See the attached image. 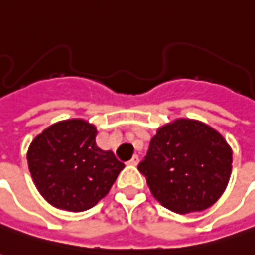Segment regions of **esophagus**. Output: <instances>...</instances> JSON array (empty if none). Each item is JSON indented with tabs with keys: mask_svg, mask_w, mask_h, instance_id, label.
Masks as SVG:
<instances>
[{
	"mask_svg": "<svg viewBox=\"0 0 255 255\" xmlns=\"http://www.w3.org/2000/svg\"><path fill=\"white\" fill-rule=\"evenodd\" d=\"M138 163H139V157H138L136 154H135V156H133V157L131 158L129 161H128V164H129V165H136Z\"/></svg>",
	"mask_w": 255,
	"mask_h": 255,
	"instance_id": "34e87169",
	"label": "esophagus"
}]
</instances>
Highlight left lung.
<instances>
[{"label":"left lung","instance_id":"1","mask_svg":"<svg viewBox=\"0 0 255 255\" xmlns=\"http://www.w3.org/2000/svg\"><path fill=\"white\" fill-rule=\"evenodd\" d=\"M138 170L165 208L178 214L203 211L227 188L232 149L211 127L179 119L158 129Z\"/></svg>","mask_w":255,"mask_h":255}]
</instances>
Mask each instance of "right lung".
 <instances>
[{
  "label": "right lung",
  "instance_id": "right-lung-1",
  "mask_svg": "<svg viewBox=\"0 0 255 255\" xmlns=\"http://www.w3.org/2000/svg\"><path fill=\"white\" fill-rule=\"evenodd\" d=\"M27 161L41 196L73 213L94 207L124 168L113 152L98 147L97 128L80 119L56 123L37 135Z\"/></svg>",
  "mask_w": 255,
  "mask_h": 255
}]
</instances>
